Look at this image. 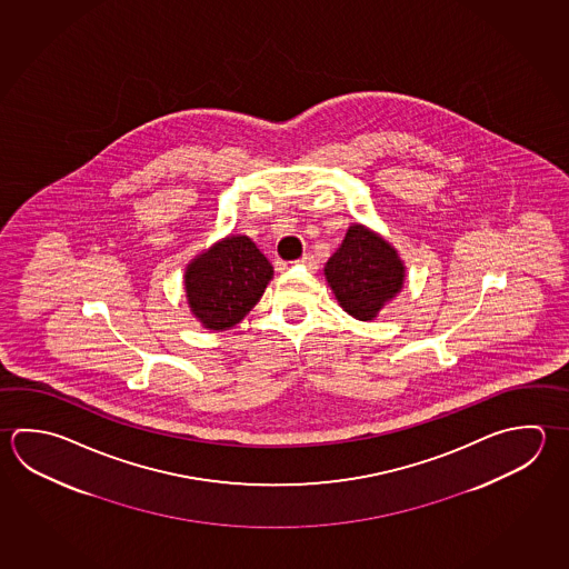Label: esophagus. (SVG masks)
<instances>
[{
	"mask_svg": "<svg viewBox=\"0 0 569 569\" xmlns=\"http://www.w3.org/2000/svg\"><path fill=\"white\" fill-rule=\"evenodd\" d=\"M297 264H299V267H305V269L317 270V267H319V260L315 259L312 254H302V257L297 260Z\"/></svg>",
	"mask_w": 569,
	"mask_h": 569,
	"instance_id": "1",
	"label": "esophagus"
}]
</instances>
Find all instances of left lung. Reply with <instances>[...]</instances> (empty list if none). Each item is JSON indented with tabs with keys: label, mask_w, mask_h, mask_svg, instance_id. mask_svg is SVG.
Returning <instances> with one entry per match:
<instances>
[{
	"label": "left lung",
	"mask_w": 569,
	"mask_h": 569,
	"mask_svg": "<svg viewBox=\"0 0 569 569\" xmlns=\"http://www.w3.org/2000/svg\"><path fill=\"white\" fill-rule=\"evenodd\" d=\"M325 277L342 309L359 321H371L403 287L405 269L389 242L352 224L327 262Z\"/></svg>",
	"instance_id": "obj_1"
}]
</instances>
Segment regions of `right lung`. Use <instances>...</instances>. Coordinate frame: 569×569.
<instances>
[{"mask_svg":"<svg viewBox=\"0 0 569 569\" xmlns=\"http://www.w3.org/2000/svg\"><path fill=\"white\" fill-rule=\"evenodd\" d=\"M272 264L248 237H230L187 269L188 305L204 327L222 331L259 302Z\"/></svg>","mask_w":569,"mask_h":569,"instance_id":"obj_1","label":"right lung"}]
</instances>
